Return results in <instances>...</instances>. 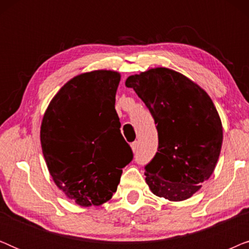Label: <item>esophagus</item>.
I'll return each mask as SVG.
<instances>
[{
    "label": "esophagus",
    "mask_w": 249,
    "mask_h": 249,
    "mask_svg": "<svg viewBox=\"0 0 249 249\" xmlns=\"http://www.w3.org/2000/svg\"><path fill=\"white\" fill-rule=\"evenodd\" d=\"M131 149H132V152H134V153L137 152V149H138V142H132V144H131Z\"/></svg>",
    "instance_id": "34e87169"
}]
</instances>
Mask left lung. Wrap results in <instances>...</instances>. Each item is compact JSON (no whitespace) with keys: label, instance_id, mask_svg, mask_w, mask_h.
Segmentation results:
<instances>
[{"label":"left lung","instance_id":"8db88e82","mask_svg":"<svg viewBox=\"0 0 249 249\" xmlns=\"http://www.w3.org/2000/svg\"><path fill=\"white\" fill-rule=\"evenodd\" d=\"M154 118L158 152L145 166L154 195L180 202L198 192L215 169L222 124L207 93L183 74L154 68L127 78Z\"/></svg>","mask_w":249,"mask_h":249}]
</instances>
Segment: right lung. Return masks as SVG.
Masks as SVG:
<instances>
[{
	"label": "right lung",
	"mask_w": 249,
	"mask_h": 249,
	"mask_svg": "<svg viewBox=\"0 0 249 249\" xmlns=\"http://www.w3.org/2000/svg\"><path fill=\"white\" fill-rule=\"evenodd\" d=\"M120 73L95 70L68 81L52 98L40 144L55 185L80 206L111 199L132 151L114 108Z\"/></svg>",
	"instance_id": "add662e5"
}]
</instances>
